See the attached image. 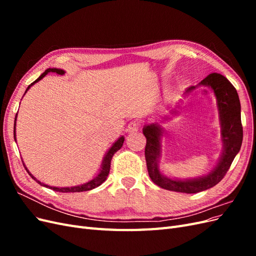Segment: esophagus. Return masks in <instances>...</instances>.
<instances>
[{
    "mask_svg": "<svg viewBox=\"0 0 256 256\" xmlns=\"http://www.w3.org/2000/svg\"><path fill=\"white\" fill-rule=\"evenodd\" d=\"M140 129V122H136V120H132L128 124V127H127V131L130 134H134L136 131H138Z\"/></svg>",
    "mask_w": 256,
    "mask_h": 256,
    "instance_id": "34e87169",
    "label": "esophagus"
}]
</instances>
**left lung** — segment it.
Wrapping results in <instances>:
<instances>
[{
    "mask_svg": "<svg viewBox=\"0 0 256 256\" xmlns=\"http://www.w3.org/2000/svg\"><path fill=\"white\" fill-rule=\"evenodd\" d=\"M196 86H206L214 92L221 126L222 152L218 164L207 175L189 180H178L162 174L159 168V160L161 157V138L164 136V128L158 122H152L143 127V134L146 138L145 159L150 180L159 187L170 191L198 193L214 187L222 180L242 147L244 136L240 114L242 108L233 84L224 76L214 72L208 74ZM196 86L188 88L182 95L190 94Z\"/></svg>",
    "mask_w": 256,
    "mask_h": 256,
    "instance_id": "obj_1",
    "label": "left lung"
}]
</instances>
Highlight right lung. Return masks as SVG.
<instances>
[{"label": "right lung", "instance_id": "add662e5", "mask_svg": "<svg viewBox=\"0 0 256 256\" xmlns=\"http://www.w3.org/2000/svg\"><path fill=\"white\" fill-rule=\"evenodd\" d=\"M49 72H56V74H65V70H63V69H58V68H48L47 70H44V72L40 74V78H37L33 83H30V84L28 85L26 90V92L30 88H32L35 83H37L38 81H40V80L44 78V76H47ZM26 92H24V94H26ZM16 120H17V115H16V118H14V141H17V140H16ZM124 141H125V138H124V136H120V138H118V140H116V141L113 143V145L110 147L109 150H108V152H106V154H104V160H102V168H100V170H99V173H98L94 178H92V180H90V182H85V184H83L74 186V187H63V188H60V187H51V186H48V184H44V182L38 180L37 178H35L32 174H30V172L26 168V166H24V164H23V166H24V168H26V170L28 171V175H30V177H32L34 180H36V182H38L40 186H44V187H47V188H49V189H52V190H54V191H58V192H82V191H88V190L97 188L98 186L102 184L106 180V177H108V175H109V172H110L111 159H112V157H113V154H114L116 152H118V150H120V147H122V144H124Z\"/></svg>", "mask_w": 256, "mask_h": 256}]
</instances>
